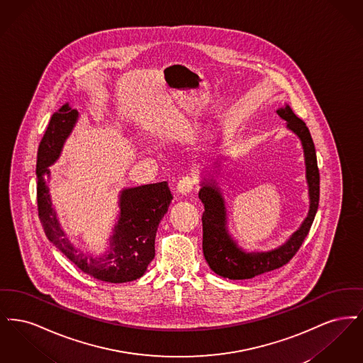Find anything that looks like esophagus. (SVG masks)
<instances>
[{
	"label": "esophagus",
	"instance_id": "obj_1",
	"mask_svg": "<svg viewBox=\"0 0 363 363\" xmlns=\"http://www.w3.org/2000/svg\"><path fill=\"white\" fill-rule=\"evenodd\" d=\"M194 185H196L194 178H191V177H184V178L178 182V185H177V191L186 196V194H189L190 191L193 190Z\"/></svg>",
	"mask_w": 363,
	"mask_h": 363
}]
</instances>
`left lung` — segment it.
Wrapping results in <instances>:
<instances>
[{
	"instance_id": "obj_1",
	"label": "left lung",
	"mask_w": 363,
	"mask_h": 363,
	"mask_svg": "<svg viewBox=\"0 0 363 363\" xmlns=\"http://www.w3.org/2000/svg\"><path fill=\"white\" fill-rule=\"evenodd\" d=\"M277 113L287 122V128L299 138L303 147L311 199L308 216L286 243L277 249L269 252H245L228 235L225 199L220 190L213 179H204L199 191L206 209L203 213V252L209 268L219 277L231 280L252 279L286 265L299 250L314 220L320 200V173L311 132L306 123L294 114L289 104L277 108Z\"/></svg>"
}]
</instances>
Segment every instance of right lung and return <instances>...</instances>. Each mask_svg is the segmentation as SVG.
<instances>
[{
    "instance_id": "1",
    "label": "right lung",
    "mask_w": 363,
    "mask_h": 363,
    "mask_svg": "<svg viewBox=\"0 0 363 363\" xmlns=\"http://www.w3.org/2000/svg\"><path fill=\"white\" fill-rule=\"evenodd\" d=\"M79 118L77 110L64 104L50 118L40 140L36 159L38 213L46 237L79 269L107 283H126L143 277L155 257L157 225L173 200L167 182L123 189L120 194V218L110 237V249L104 256H91L77 250L65 237L57 220L46 179L49 166L58 159L62 145Z\"/></svg>"
}]
</instances>
